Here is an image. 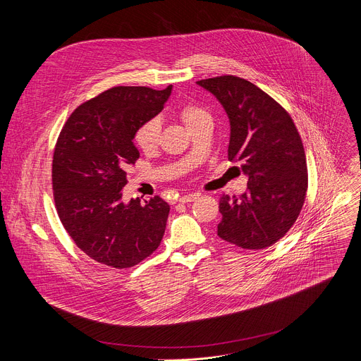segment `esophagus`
I'll list each match as a JSON object with an SVG mask.
<instances>
[{"instance_id": "1", "label": "esophagus", "mask_w": 361, "mask_h": 361, "mask_svg": "<svg viewBox=\"0 0 361 361\" xmlns=\"http://www.w3.org/2000/svg\"><path fill=\"white\" fill-rule=\"evenodd\" d=\"M198 198V194H188V195H183V197H180V202H191V201H194V200H197Z\"/></svg>"}]
</instances>
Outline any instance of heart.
Segmentation results:
<instances>
[{
    "mask_svg": "<svg viewBox=\"0 0 361 361\" xmlns=\"http://www.w3.org/2000/svg\"><path fill=\"white\" fill-rule=\"evenodd\" d=\"M180 117L185 127L190 130L192 126H195L200 120L209 117V114L205 113L201 107L195 104H185L180 110ZM160 133H161V124L157 118H151L145 123H142L134 135L135 144L145 152H149L152 149H156L159 142H160Z\"/></svg>",
    "mask_w": 361,
    "mask_h": 361,
    "instance_id": "obj_1",
    "label": "heart"
}]
</instances>
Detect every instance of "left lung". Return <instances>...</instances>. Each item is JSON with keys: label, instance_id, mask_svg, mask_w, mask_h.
<instances>
[{"label": "left lung", "instance_id": "8db88e82", "mask_svg": "<svg viewBox=\"0 0 361 361\" xmlns=\"http://www.w3.org/2000/svg\"><path fill=\"white\" fill-rule=\"evenodd\" d=\"M223 106L230 121L228 160L247 176V191L223 195L220 238L241 248L277 243L295 223L307 192V163L288 113L252 82L221 75L197 81Z\"/></svg>", "mask_w": 361, "mask_h": 361}]
</instances>
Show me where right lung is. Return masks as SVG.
I'll return each instance as SVG.
<instances>
[{
    "instance_id": "right-lung-1",
    "label": "right lung",
    "mask_w": 361,
    "mask_h": 361,
    "mask_svg": "<svg viewBox=\"0 0 361 361\" xmlns=\"http://www.w3.org/2000/svg\"><path fill=\"white\" fill-rule=\"evenodd\" d=\"M173 85L114 87L84 102L64 124L54 149L59 217L92 260L114 269L138 264L163 240L170 205L156 195L123 201L137 128L164 109Z\"/></svg>"
}]
</instances>
